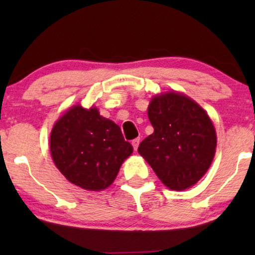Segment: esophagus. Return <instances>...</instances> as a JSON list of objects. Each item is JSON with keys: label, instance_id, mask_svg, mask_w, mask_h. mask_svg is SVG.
Wrapping results in <instances>:
<instances>
[{"label": "esophagus", "instance_id": "esophagus-1", "mask_svg": "<svg viewBox=\"0 0 255 255\" xmlns=\"http://www.w3.org/2000/svg\"><path fill=\"white\" fill-rule=\"evenodd\" d=\"M139 144H140V139H139V137H137V139H134L133 141H131V145H133L134 150H135V151H136V148L139 147Z\"/></svg>", "mask_w": 255, "mask_h": 255}]
</instances>
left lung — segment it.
<instances>
[{"label": "left lung", "mask_w": 255, "mask_h": 255, "mask_svg": "<svg viewBox=\"0 0 255 255\" xmlns=\"http://www.w3.org/2000/svg\"><path fill=\"white\" fill-rule=\"evenodd\" d=\"M147 115L154 130L140 142L137 152L168 188H189L204 176L215 157L217 136L211 119L178 92L152 98Z\"/></svg>", "instance_id": "8db88e82"}]
</instances>
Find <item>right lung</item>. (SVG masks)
Segmentation results:
<instances>
[{
	"label": "right lung",
	"instance_id": "obj_1",
	"mask_svg": "<svg viewBox=\"0 0 255 255\" xmlns=\"http://www.w3.org/2000/svg\"><path fill=\"white\" fill-rule=\"evenodd\" d=\"M50 152L69 182L87 191H103L114 182L133 146L115 122L99 115L97 108L74 105L54 125Z\"/></svg>",
	"mask_w": 255,
	"mask_h": 255
}]
</instances>
